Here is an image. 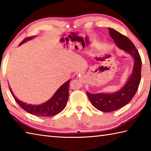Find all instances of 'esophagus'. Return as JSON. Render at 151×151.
<instances>
[{
  "label": "esophagus",
  "mask_w": 151,
  "mask_h": 151,
  "mask_svg": "<svg viewBox=\"0 0 151 151\" xmlns=\"http://www.w3.org/2000/svg\"><path fill=\"white\" fill-rule=\"evenodd\" d=\"M81 75V74H79V75Z\"/></svg>",
  "instance_id": "34e87169"
}]
</instances>
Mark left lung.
<instances>
[{"mask_svg": "<svg viewBox=\"0 0 151 151\" xmlns=\"http://www.w3.org/2000/svg\"><path fill=\"white\" fill-rule=\"evenodd\" d=\"M108 30L116 45L133 57L134 67L126 84L114 93H99L93 94L88 91L86 92L93 106L97 110L104 112L117 110L129 103L138 89L142 71V59L132 41L113 28H109Z\"/></svg>", "mask_w": 151, "mask_h": 151, "instance_id": "8db88e82", "label": "left lung"}]
</instances>
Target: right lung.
Masks as SVG:
<instances>
[{"instance_id": "obj_1", "label": "right lung", "mask_w": 151, "mask_h": 151, "mask_svg": "<svg viewBox=\"0 0 151 151\" xmlns=\"http://www.w3.org/2000/svg\"><path fill=\"white\" fill-rule=\"evenodd\" d=\"M34 37L35 36H32L26 38L19 44V45H21L27 41L32 40ZM70 80L61 86L49 101L40 105L27 104L18 100V99L13 93V91H12V89L9 87V88L15 101L28 113L39 117H52L60 113L65 107L69 98V86Z\"/></svg>"}]
</instances>
